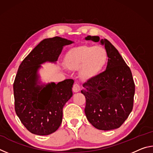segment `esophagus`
I'll use <instances>...</instances> for the list:
<instances>
[{
	"instance_id": "esophagus-1",
	"label": "esophagus",
	"mask_w": 153,
	"mask_h": 153,
	"mask_svg": "<svg viewBox=\"0 0 153 153\" xmlns=\"http://www.w3.org/2000/svg\"><path fill=\"white\" fill-rule=\"evenodd\" d=\"M79 90H80V87L79 86V84H77V83L74 84V86H73V91L74 92H78Z\"/></svg>"
}]
</instances>
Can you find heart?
I'll use <instances>...</instances> for the list:
<instances>
[{"mask_svg":"<svg viewBox=\"0 0 153 153\" xmlns=\"http://www.w3.org/2000/svg\"><path fill=\"white\" fill-rule=\"evenodd\" d=\"M107 61V54L101 46H81L71 49L65 56V63L71 70L79 69L82 80L94 78L102 71Z\"/></svg>","mask_w":153,"mask_h":153,"instance_id":"heart-1","label":"heart"}]
</instances>
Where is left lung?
<instances>
[{
    "instance_id": "left-lung-1",
    "label": "left lung",
    "mask_w": 153,
    "mask_h": 153,
    "mask_svg": "<svg viewBox=\"0 0 153 153\" xmlns=\"http://www.w3.org/2000/svg\"><path fill=\"white\" fill-rule=\"evenodd\" d=\"M86 40L100 42L108 56L106 70L83 84L86 97L85 114L92 125L100 130L119 128L133 108L135 93L129 67L112 44L98 36H88Z\"/></svg>"
}]
</instances>
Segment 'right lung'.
Segmentation results:
<instances>
[{
    "label": "right lung",
    "instance_id": "right-lung-1",
    "mask_svg": "<svg viewBox=\"0 0 153 153\" xmlns=\"http://www.w3.org/2000/svg\"><path fill=\"white\" fill-rule=\"evenodd\" d=\"M74 43L56 37L41 41L19 67L13 84L15 109L26 129L39 136L49 135L61 126L63 108L73 95L71 79L43 84L38 74L43 63H56L63 46Z\"/></svg>",
    "mask_w": 153,
    "mask_h": 153
}]
</instances>
